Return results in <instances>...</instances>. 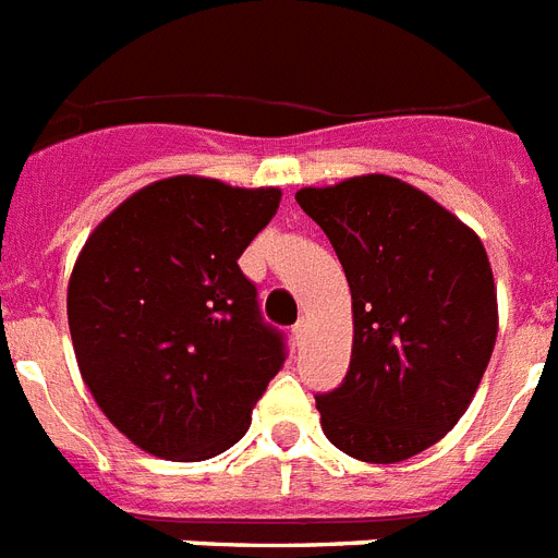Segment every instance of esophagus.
Masks as SVG:
<instances>
[{
    "mask_svg": "<svg viewBox=\"0 0 558 558\" xmlns=\"http://www.w3.org/2000/svg\"><path fill=\"white\" fill-rule=\"evenodd\" d=\"M306 332H310V324H306V320H303V318L292 326L294 341H303V338H306Z\"/></svg>",
    "mask_w": 558,
    "mask_h": 558,
    "instance_id": "1",
    "label": "esophagus"
}]
</instances>
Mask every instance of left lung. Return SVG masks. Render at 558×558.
Returning a JSON list of instances; mask_svg holds the SVG:
<instances>
[{"mask_svg":"<svg viewBox=\"0 0 558 558\" xmlns=\"http://www.w3.org/2000/svg\"><path fill=\"white\" fill-rule=\"evenodd\" d=\"M352 292V357L315 396L326 438L369 464L427 450L468 412L490 364L499 306L478 234L387 174L301 189Z\"/></svg>","mask_w":558,"mask_h":558,"instance_id":"1","label":"left lung"}]
</instances>
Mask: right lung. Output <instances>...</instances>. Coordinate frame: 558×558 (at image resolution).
I'll use <instances>...</instances> for the list:
<instances>
[{
    "label": "right lung",
    "mask_w": 558,
    "mask_h": 558,
    "mask_svg": "<svg viewBox=\"0 0 558 558\" xmlns=\"http://www.w3.org/2000/svg\"><path fill=\"white\" fill-rule=\"evenodd\" d=\"M278 206L280 189L180 174L131 194L85 240L68 283L76 364L140 450L206 461L252 424L287 343L238 257Z\"/></svg>",
    "instance_id": "obj_1"
}]
</instances>
